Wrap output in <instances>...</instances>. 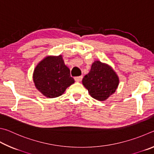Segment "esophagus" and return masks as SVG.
<instances>
[{"label":"esophagus","instance_id":"esophagus-1","mask_svg":"<svg viewBox=\"0 0 154 154\" xmlns=\"http://www.w3.org/2000/svg\"><path fill=\"white\" fill-rule=\"evenodd\" d=\"M74 79L76 82H80V81H81V80H82V75H80V76H76V77L74 78Z\"/></svg>","mask_w":154,"mask_h":154}]
</instances>
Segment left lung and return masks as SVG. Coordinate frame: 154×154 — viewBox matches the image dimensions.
<instances>
[{
    "label": "left lung",
    "mask_w": 154,
    "mask_h": 154,
    "mask_svg": "<svg viewBox=\"0 0 154 154\" xmlns=\"http://www.w3.org/2000/svg\"><path fill=\"white\" fill-rule=\"evenodd\" d=\"M82 85L93 98L105 101L115 93L119 85V79L111 66L95 61L88 74L83 78Z\"/></svg>",
    "instance_id": "1"
}]
</instances>
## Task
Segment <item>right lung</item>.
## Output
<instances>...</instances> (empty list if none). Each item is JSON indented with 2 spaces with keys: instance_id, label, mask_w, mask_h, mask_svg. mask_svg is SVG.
Segmentation results:
<instances>
[{
  "instance_id": "add662e5",
  "label": "right lung",
  "mask_w": 154,
  "mask_h": 154,
  "mask_svg": "<svg viewBox=\"0 0 154 154\" xmlns=\"http://www.w3.org/2000/svg\"><path fill=\"white\" fill-rule=\"evenodd\" d=\"M35 87L47 98L61 96L74 83L62 55L47 56L38 63L33 73Z\"/></svg>"
}]
</instances>
